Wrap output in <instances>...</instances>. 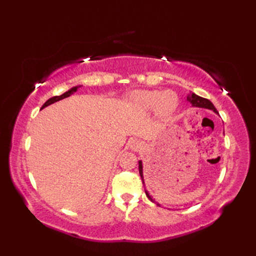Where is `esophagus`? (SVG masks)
I'll list each match as a JSON object with an SVG mask.
<instances>
[{
	"instance_id": "34e87169",
	"label": "esophagus",
	"mask_w": 256,
	"mask_h": 256,
	"mask_svg": "<svg viewBox=\"0 0 256 256\" xmlns=\"http://www.w3.org/2000/svg\"><path fill=\"white\" fill-rule=\"evenodd\" d=\"M142 146H143V144L140 143V140H132V142H131V148H132L134 150H140V148H142Z\"/></svg>"
}]
</instances>
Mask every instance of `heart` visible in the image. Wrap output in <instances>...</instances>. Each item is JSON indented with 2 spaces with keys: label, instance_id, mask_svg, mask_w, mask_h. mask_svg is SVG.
<instances>
[{
  "label": "heart",
  "instance_id": "b5f03b06",
  "mask_svg": "<svg viewBox=\"0 0 256 256\" xmlns=\"http://www.w3.org/2000/svg\"><path fill=\"white\" fill-rule=\"evenodd\" d=\"M131 98L135 104L146 110L157 108L162 116H170L178 106V96L172 91H135Z\"/></svg>",
  "mask_w": 256,
  "mask_h": 256
}]
</instances>
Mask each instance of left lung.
Wrapping results in <instances>:
<instances>
[{
  "label": "left lung",
  "mask_w": 256,
  "mask_h": 256,
  "mask_svg": "<svg viewBox=\"0 0 256 256\" xmlns=\"http://www.w3.org/2000/svg\"><path fill=\"white\" fill-rule=\"evenodd\" d=\"M188 100L189 102L192 103V104L194 106H199V108H210V110H214L216 113H218V111H216V108H214V106L212 104V102L209 101L208 99H204V98H201L197 94H192L189 96H188ZM138 170H140V178H142V182H143V184H144V179H143V166H142V162H138ZM146 196H148V199L152 200L150 196L146 192ZM153 201V200H152Z\"/></svg>",
  "instance_id": "left-lung-1"
}]
</instances>
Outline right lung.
<instances>
[{"mask_svg":"<svg viewBox=\"0 0 256 256\" xmlns=\"http://www.w3.org/2000/svg\"><path fill=\"white\" fill-rule=\"evenodd\" d=\"M80 86H74V88H72L70 90H68L67 92H64V94H62V96H52V98H50V99H48V100L44 103V106H42V108H44L45 106L52 104V103H55V102H57V101H59V100H62V99H64V98H67V96H69L74 94V92H77V91H78V89L80 88Z\"/></svg>","mask_w":256,"mask_h":256,"instance_id":"right-lung-1","label":"right lung"}]
</instances>
